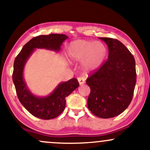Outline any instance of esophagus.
<instances>
[{"instance_id": "obj_1", "label": "esophagus", "mask_w": 150, "mask_h": 150, "mask_svg": "<svg viewBox=\"0 0 150 150\" xmlns=\"http://www.w3.org/2000/svg\"><path fill=\"white\" fill-rule=\"evenodd\" d=\"M77 80H78L79 84H80V85H83V84L85 83V78H84V77H79L78 78H77Z\"/></svg>"}]
</instances>
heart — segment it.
I'll use <instances>...</instances> for the list:
<instances>
[{
    "label": "heart",
    "mask_w": 150,
    "mask_h": 150,
    "mask_svg": "<svg viewBox=\"0 0 150 150\" xmlns=\"http://www.w3.org/2000/svg\"><path fill=\"white\" fill-rule=\"evenodd\" d=\"M68 53L72 61H83L84 70L89 73L102 65L107 55V49L101 42L77 40L68 46Z\"/></svg>",
    "instance_id": "heart-1"
}]
</instances>
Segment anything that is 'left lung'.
Returning <instances> with one entry per match:
<instances>
[{
    "mask_svg": "<svg viewBox=\"0 0 150 150\" xmlns=\"http://www.w3.org/2000/svg\"><path fill=\"white\" fill-rule=\"evenodd\" d=\"M108 48V59L89 75L87 99L89 111L96 116L110 118L125 111L131 102L136 84L135 61L120 41L100 37Z\"/></svg>",
    "mask_w": 150,
    "mask_h": 150,
    "instance_id": "8db88e82",
    "label": "left lung"
}]
</instances>
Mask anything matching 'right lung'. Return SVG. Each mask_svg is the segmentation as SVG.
Masks as SVG:
<instances>
[{"instance_id": "right-lung-1", "label": "right lung", "mask_w": 150, "mask_h": 150, "mask_svg": "<svg viewBox=\"0 0 150 150\" xmlns=\"http://www.w3.org/2000/svg\"><path fill=\"white\" fill-rule=\"evenodd\" d=\"M68 38L65 34H59L37 36L23 46L15 59L13 80L19 100L31 114L41 119H53L59 116L65 107V97L78 87L79 82L76 78H73L60 83L47 97H37L30 92L26 85L23 77L24 68L34 49H46L59 51L63 42Z\"/></svg>"}]
</instances>
